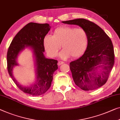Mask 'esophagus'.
Masks as SVG:
<instances>
[{
  "instance_id": "34e87169",
  "label": "esophagus",
  "mask_w": 120,
  "mask_h": 120,
  "mask_svg": "<svg viewBox=\"0 0 120 120\" xmlns=\"http://www.w3.org/2000/svg\"><path fill=\"white\" fill-rule=\"evenodd\" d=\"M64 63L63 62H62V61H59L58 62V65H62V64H64Z\"/></svg>"
}]
</instances>
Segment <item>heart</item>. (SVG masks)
<instances>
[{"instance_id":"b5f03b06","label":"heart","mask_w":120,"mask_h":120,"mask_svg":"<svg viewBox=\"0 0 120 120\" xmlns=\"http://www.w3.org/2000/svg\"><path fill=\"white\" fill-rule=\"evenodd\" d=\"M89 44V36L83 28L63 26L55 29L53 35H46L43 39L45 50L50 57H56L62 45L61 58L71 56L78 58L86 52Z\"/></svg>"}]
</instances>
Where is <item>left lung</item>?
I'll return each mask as SVG.
<instances>
[{"label":"left lung","instance_id":"1","mask_svg":"<svg viewBox=\"0 0 120 120\" xmlns=\"http://www.w3.org/2000/svg\"><path fill=\"white\" fill-rule=\"evenodd\" d=\"M62 22L79 26L87 32L89 36V44L86 52L70 63L75 83L86 91L103 86L108 79L114 64L115 55L110 38L98 25L85 19Z\"/></svg>","mask_w":120,"mask_h":120}]
</instances>
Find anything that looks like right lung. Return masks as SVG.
<instances>
[{"instance_id": "right-lung-1", "label": "right lung", "mask_w": 120, "mask_h": 120, "mask_svg": "<svg viewBox=\"0 0 120 120\" xmlns=\"http://www.w3.org/2000/svg\"><path fill=\"white\" fill-rule=\"evenodd\" d=\"M51 28L48 24L29 22L18 32L14 38L7 53V67L10 77L20 90L33 96H39L46 93L51 86L53 73L58 69L57 60L45 57L43 39ZM30 46L34 50L36 58L38 80L35 84L26 87L18 84L12 75L13 68L18 65L16 59L20 52Z\"/></svg>"}]
</instances>
